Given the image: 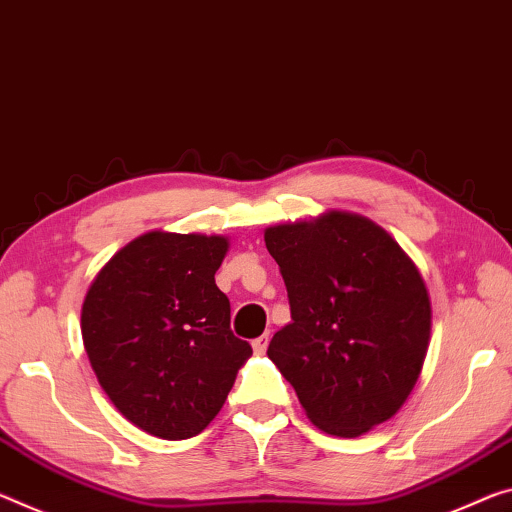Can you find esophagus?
I'll return each mask as SVG.
<instances>
[{
  "mask_svg": "<svg viewBox=\"0 0 512 512\" xmlns=\"http://www.w3.org/2000/svg\"><path fill=\"white\" fill-rule=\"evenodd\" d=\"M253 348H255V353H266V348H269V335H262V337H257V339H253Z\"/></svg>",
  "mask_w": 512,
  "mask_h": 512,
  "instance_id": "obj_1",
  "label": "esophagus"
}]
</instances>
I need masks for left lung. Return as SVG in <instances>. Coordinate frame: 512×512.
Returning a JSON list of instances; mask_svg holds the SVG:
<instances>
[{"label":"left lung","instance_id":"obj_1","mask_svg":"<svg viewBox=\"0 0 512 512\" xmlns=\"http://www.w3.org/2000/svg\"><path fill=\"white\" fill-rule=\"evenodd\" d=\"M291 323L269 344L307 417L330 435L383 424L415 387L431 337V300L399 243L367 218L330 212L269 227Z\"/></svg>","mask_w":512,"mask_h":512}]
</instances>
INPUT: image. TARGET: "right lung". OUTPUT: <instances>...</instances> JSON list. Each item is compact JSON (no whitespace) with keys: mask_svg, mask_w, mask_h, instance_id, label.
Returning a JSON list of instances; mask_svg holds the SVG:
<instances>
[{"mask_svg":"<svg viewBox=\"0 0 512 512\" xmlns=\"http://www.w3.org/2000/svg\"><path fill=\"white\" fill-rule=\"evenodd\" d=\"M227 239L148 232L97 273L81 337L97 380L141 431L186 440L205 431L253 355L230 328L214 275Z\"/></svg>","mask_w":512,"mask_h":512,"instance_id":"right-lung-1","label":"right lung"}]
</instances>
